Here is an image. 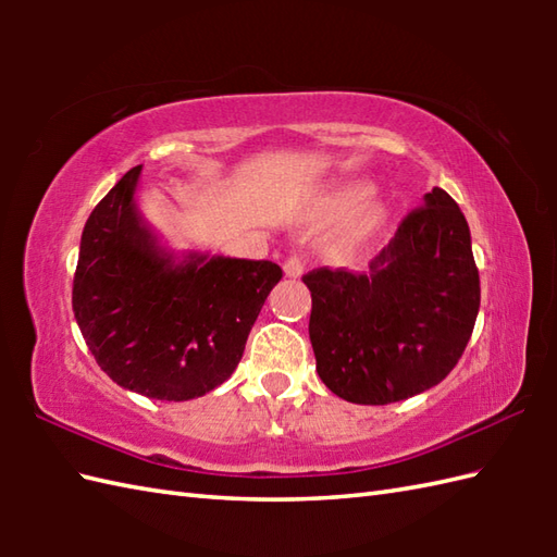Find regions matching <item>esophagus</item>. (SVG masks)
I'll return each instance as SVG.
<instances>
[{"label": "esophagus", "mask_w": 557, "mask_h": 557, "mask_svg": "<svg viewBox=\"0 0 557 557\" xmlns=\"http://www.w3.org/2000/svg\"><path fill=\"white\" fill-rule=\"evenodd\" d=\"M304 270H306V260H304V256L294 253V256H289V258L285 260V272H287V277H301V275H304Z\"/></svg>", "instance_id": "obj_1"}]
</instances>
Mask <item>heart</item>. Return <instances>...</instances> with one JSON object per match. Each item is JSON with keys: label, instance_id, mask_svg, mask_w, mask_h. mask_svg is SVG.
<instances>
[{"label": "heart", "instance_id": "obj_1", "mask_svg": "<svg viewBox=\"0 0 557 557\" xmlns=\"http://www.w3.org/2000/svg\"><path fill=\"white\" fill-rule=\"evenodd\" d=\"M366 196V186L363 184H339L335 188H330L327 194L318 198V203L311 212L313 222H330L337 220L339 215L351 207L347 216L342 218L339 227L333 236V244L339 248V251H351V248L363 246L369 239H373L375 232L383 227L385 222V206L375 198H366L360 205L359 199ZM360 206L357 207L356 203Z\"/></svg>", "mask_w": 557, "mask_h": 557}]
</instances>
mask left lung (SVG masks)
<instances>
[{"instance_id": "obj_1", "label": "left lung", "mask_w": 557, "mask_h": 557, "mask_svg": "<svg viewBox=\"0 0 557 557\" xmlns=\"http://www.w3.org/2000/svg\"><path fill=\"white\" fill-rule=\"evenodd\" d=\"M304 282L315 371L354 405H389L441 383L481 304L469 224L443 188L407 212L369 275L315 268Z\"/></svg>"}]
</instances>
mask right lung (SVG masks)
I'll return each mask as SVG.
<instances>
[{"mask_svg":"<svg viewBox=\"0 0 557 557\" xmlns=\"http://www.w3.org/2000/svg\"><path fill=\"white\" fill-rule=\"evenodd\" d=\"M138 174L140 164L90 212L71 304L90 354L116 385L152 399H194L239 366L282 268L222 256L174 265L138 222Z\"/></svg>","mask_w":557,"mask_h":557,"instance_id":"add662e5","label":"right lung"}]
</instances>
